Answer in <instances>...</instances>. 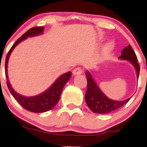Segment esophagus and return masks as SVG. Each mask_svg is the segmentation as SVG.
<instances>
[{"mask_svg":"<svg viewBox=\"0 0 147 147\" xmlns=\"http://www.w3.org/2000/svg\"><path fill=\"white\" fill-rule=\"evenodd\" d=\"M72 73H73L74 75H81L82 73V68H76L75 69H74V70L72 71Z\"/></svg>","mask_w":147,"mask_h":147,"instance_id":"34e87169","label":"esophagus"}]
</instances>
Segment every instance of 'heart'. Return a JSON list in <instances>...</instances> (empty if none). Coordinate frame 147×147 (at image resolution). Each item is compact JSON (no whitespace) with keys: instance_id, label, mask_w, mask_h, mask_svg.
Returning <instances> with one entry per match:
<instances>
[{"instance_id":"obj_1","label":"heart","mask_w":147,"mask_h":147,"mask_svg":"<svg viewBox=\"0 0 147 147\" xmlns=\"http://www.w3.org/2000/svg\"><path fill=\"white\" fill-rule=\"evenodd\" d=\"M112 47H113L112 43H108V44L106 45L105 47H104V50H105V51H108V50H111V49L112 48Z\"/></svg>"}]
</instances>
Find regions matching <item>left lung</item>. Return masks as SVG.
Listing matches in <instances>:
<instances>
[{
	"label": "left lung",
	"mask_w": 147,
	"mask_h": 147,
	"mask_svg": "<svg viewBox=\"0 0 147 147\" xmlns=\"http://www.w3.org/2000/svg\"><path fill=\"white\" fill-rule=\"evenodd\" d=\"M119 59L129 61L136 68L138 78L140 74V65L138 63V58L134 50L130 45L124 48L122 51V55ZM87 76V90L85 95V100L88 106L92 112L98 114L109 113L129 102L130 98L123 101H114L108 98L99 89L93 78L88 72Z\"/></svg>",
	"instance_id": "left-lung-1"
}]
</instances>
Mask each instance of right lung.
Masks as SVG:
<instances>
[{
	"mask_svg": "<svg viewBox=\"0 0 147 147\" xmlns=\"http://www.w3.org/2000/svg\"><path fill=\"white\" fill-rule=\"evenodd\" d=\"M44 27H35L26 32L14 43L10 50L8 52L6 56L5 59V76L7 77V85L8 89L11 92L13 97H14L18 102L21 104L22 107L24 108L26 110L33 113H43L48 111L52 109L57 102H59L60 98L61 93L63 88L65 84L70 80L71 77V72H68L62 75L61 77L57 79L56 82L52 85L46 91L40 95L34 96V97H24L22 96L15 91L10 85L9 79L7 77V63L9 60V57L13 51L15 47L20 42H21L25 38L30 36H35L43 33Z\"/></svg>",
	"mask_w": 147,
	"mask_h": 147,
	"instance_id": "1",
	"label": "right lung"
}]
</instances>
